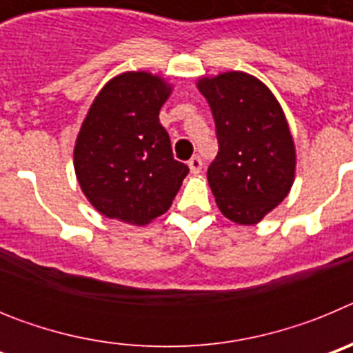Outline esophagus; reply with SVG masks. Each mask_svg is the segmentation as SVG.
<instances>
[{
  "label": "esophagus",
  "mask_w": 353,
  "mask_h": 353,
  "mask_svg": "<svg viewBox=\"0 0 353 353\" xmlns=\"http://www.w3.org/2000/svg\"><path fill=\"white\" fill-rule=\"evenodd\" d=\"M201 168H203V161L198 157V155H194V157L189 161V170H191V173H199L201 171Z\"/></svg>",
  "instance_id": "1"
}]
</instances>
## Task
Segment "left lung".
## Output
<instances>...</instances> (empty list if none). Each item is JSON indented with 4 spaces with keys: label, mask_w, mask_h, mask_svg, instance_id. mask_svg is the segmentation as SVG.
Masks as SVG:
<instances>
[{
    "label": "left lung",
    "mask_w": 353,
    "mask_h": 353,
    "mask_svg": "<svg viewBox=\"0 0 353 353\" xmlns=\"http://www.w3.org/2000/svg\"><path fill=\"white\" fill-rule=\"evenodd\" d=\"M219 152L207 171L215 203L233 223L256 224L281 203L295 176V145L281 105L245 72L201 77Z\"/></svg>",
    "instance_id": "obj_1"
}]
</instances>
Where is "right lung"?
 Here are the masks:
<instances>
[{
	"mask_svg": "<svg viewBox=\"0 0 353 353\" xmlns=\"http://www.w3.org/2000/svg\"><path fill=\"white\" fill-rule=\"evenodd\" d=\"M171 86L148 72L113 77L95 97L74 148L77 182L105 217L148 224L173 203L189 168L174 161L159 111Z\"/></svg>",
	"mask_w": 353,
	"mask_h": 353,
	"instance_id": "obj_1",
	"label": "right lung"
}]
</instances>
